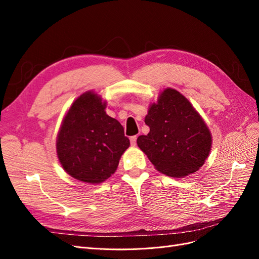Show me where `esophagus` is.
I'll return each mask as SVG.
<instances>
[{
  "label": "esophagus",
  "instance_id": "esophagus-1",
  "mask_svg": "<svg viewBox=\"0 0 259 259\" xmlns=\"http://www.w3.org/2000/svg\"><path fill=\"white\" fill-rule=\"evenodd\" d=\"M130 140H131V145L132 146H135L136 145V140H137V136H132L130 138Z\"/></svg>",
  "mask_w": 259,
  "mask_h": 259
}]
</instances>
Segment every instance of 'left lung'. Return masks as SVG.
<instances>
[{
    "instance_id": "8db88e82",
    "label": "left lung",
    "mask_w": 259,
    "mask_h": 259,
    "mask_svg": "<svg viewBox=\"0 0 259 259\" xmlns=\"http://www.w3.org/2000/svg\"><path fill=\"white\" fill-rule=\"evenodd\" d=\"M150 132L137 145L160 173L182 178L197 171L210 151L211 135L205 122L185 96L164 90L145 117Z\"/></svg>"
}]
</instances>
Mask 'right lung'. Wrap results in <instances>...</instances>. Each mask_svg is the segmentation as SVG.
<instances>
[{"label": "right lung", "mask_w": 259, "mask_h": 259, "mask_svg": "<svg viewBox=\"0 0 259 259\" xmlns=\"http://www.w3.org/2000/svg\"><path fill=\"white\" fill-rule=\"evenodd\" d=\"M105 109L106 103L97 94H82L70 107L57 136L61 166L88 184H100L110 177L130 147L123 126Z\"/></svg>", "instance_id": "add662e5"}]
</instances>
